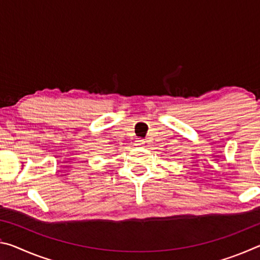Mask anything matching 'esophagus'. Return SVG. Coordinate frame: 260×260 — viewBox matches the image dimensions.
Segmentation results:
<instances>
[{
  "mask_svg": "<svg viewBox=\"0 0 260 260\" xmlns=\"http://www.w3.org/2000/svg\"><path fill=\"white\" fill-rule=\"evenodd\" d=\"M134 144H135V146H138V147H142L143 144H144V141L141 140V139H138V140H136L135 142H134Z\"/></svg>",
  "mask_w": 260,
  "mask_h": 260,
  "instance_id": "1",
  "label": "esophagus"
}]
</instances>
